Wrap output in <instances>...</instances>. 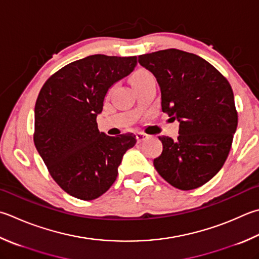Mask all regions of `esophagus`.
<instances>
[{"mask_svg": "<svg viewBox=\"0 0 259 259\" xmlns=\"http://www.w3.org/2000/svg\"><path fill=\"white\" fill-rule=\"evenodd\" d=\"M149 138L150 135L144 133V132H138V133H136V140H138L139 142H143V141L148 140Z\"/></svg>", "mask_w": 259, "mask_h": 259, "instance_id": "obj_1", "label": "esophagus"}]
</instances>
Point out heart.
I'll use <instances>...</instances> for the list:
<instances>
[{
	"mask_svg": "<svg viewBox=\"0 0 259 259\" xmlns=\"http://www.w3.org/2000/svg\"><path fill=\"white\" fill-rule=\"evenodd\" d=\"M152 76V74L145 69H139L136 70L135 72H133V74L131 75L130 80H131V83L132 85H136L139 83H142L145 80H148L149 77Z\"/></svg>",
	"mask_w": 259,
	"mask_h": 259,
	"instance_id": "1",
	"label": "heart"
}]
</instances>
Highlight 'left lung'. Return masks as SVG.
I'll return each mask as SVG.
<instances>
[{"label":"left lung","instance_id":"1","mask_svg":"<svg viewBox=\"0 0 259 259\" xmlns=\"http://www.w3.org/2000/svg\"><path fill=\"white\" fill-rule=\"evenodd\" d=\"M139 63L158 81L163 113L179 121L177 140L159 136L154 168L178 189L203 186L223 167L237 130L230 83L204 58L175 48L140 55Z\"/></svg>","mask_w":259,"mask_h":259}]
</instances>
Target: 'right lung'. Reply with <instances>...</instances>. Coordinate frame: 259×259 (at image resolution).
I'll list each match as a JSON object with an SVG mask.
<instances>
[{
  "instance_id": "right-lung-1",
  "label": "right lung",
  "mask_w": 259,
  "mask_h": 259,
  "mask_svg": "<svg viewBox=\"0 0 259 259\" xmlns=\"http://www.w3.org/2000/svg\"><path fill=\"white\" fill-rule=\"evenodd\" d=\"M136 64V56H88L54 73L39 92L33 142L53 179L73 197L105 194L136 143L133 133L109 136L97 124L107 91Z\"/></svg>"
}]
</instances>
